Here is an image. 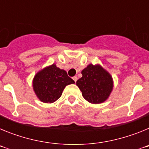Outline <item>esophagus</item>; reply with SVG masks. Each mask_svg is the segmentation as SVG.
<instances>
[{"label": "esophagus", "instance_id": "obj_1", "mask_svg": "<svg viewBox=\"0 0 149 149\" xmlns=\"http://www.w3.org/2000/svg\"><path fill=\"white\" fill-rule=\"evenodd\" d=\"M72 79H73L74 82H76V81H77V76H74V77H72Z\"/></svg>", "mask_w": 149, "mask_h": 149}]
</instances>
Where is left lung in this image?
Masks as SVG:
<instances>
[{
  "label": "left lung",
  "mask_w": 149,
  "mask_h": 149,
  "mask_svg": "<svg viewBox=\"0 0 149 149\" xmlns=\"http://www.w3.org/2000/svg\"><path fill=\"white\" fill-rule=\"evenodd\" d=\"M76 82L82 95L92 104H101L108 98L113 87L111 75L100 65L89 64Z\"/></svg>",
  "instance_id": "8db88e82"
}]
</instances>
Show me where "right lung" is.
<instances>
[{
    "mask_svg": "<svg viewBox=\"0 0 149 149\" xmlns=\"http://www.w3.org/2000/svg\"><path fill=\"white\" fill-rule=\"evenodd\" d=\"M72 84H74V81L68 77L66 72L53 64L36 74L33 87L41 101L53 103L60 98L65 86Z\"/></svg>",
    "mask_w": 149,
    "mask_h": 149,
    "instance_id": "1",
    "label": "right lung"
}]
</instances>
